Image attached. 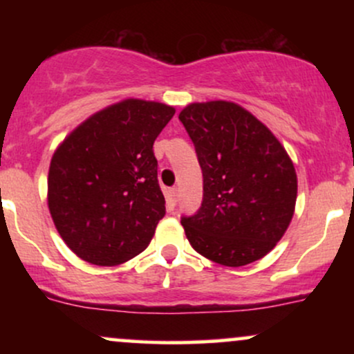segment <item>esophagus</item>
Here are the masks:
<instances>
[{
  "instance_id": "obj_1",
  "label": "esophagus",
  "mask_w": 354,
  "mask_h": 354,
  "mask_svg": "<svg viewBox=\"0 0 354 354\" xmlns=\"http://www.w3.org/2000/svg\"><path fill=\"white\" fill-rule=\"evenodd\" d=\"M166 198H168V201L171 203V205H176L178 201V188H169L166 191Z\"/></svg>"
}]
</instances>
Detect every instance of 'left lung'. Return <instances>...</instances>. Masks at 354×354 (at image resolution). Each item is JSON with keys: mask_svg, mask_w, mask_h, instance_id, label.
<instances>
[{"mask_svg": "<svg viewBox=\"0 0 354 354\" xmlns=\"http://www.w3.org/2000/svg\"><path fill=\"white\" fill-rule=\"evenodd\" d=\"M203 171V201L181 216L198 253L245 266L270 253L295 213V166L273 133L230 101L193 103L180 113Z\"/></svg>", "mask_w": 354, "mask_h": 354, "instance_id": "8db88e82", "label": "left lung"}]
</instances>
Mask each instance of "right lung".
<instances>
[{"label": "right lung", "instance_id": "add662e5", "mask_svg": "<svg viewBox=\"0 0 354 354\" xmlns=\"http://www.w3.org/2000/svg\"><path fill=\"white\" fill-rule=\"evenodd\" d=\"M174 108L124 100L81 123L51 158L48 206L81 259L115 266L140 254L165 216L153 143Z\"/></svg>", "mask_w": 354, "mask_h": 354}]
</instances>
